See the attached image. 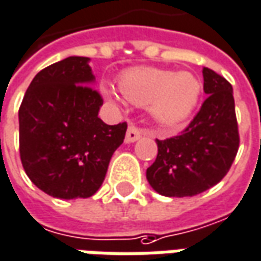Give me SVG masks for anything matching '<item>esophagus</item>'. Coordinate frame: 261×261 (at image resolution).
Listing matches in <instances>:
<instances>
[{
  "instance_id": "esophagus-1",
  "label": "esophagus",
  "mask_w": 261,
  "mask_h": 261,
  "mask_svg": "<svg viewBox=\"0 0 261 261\" xmlns=\"http://www.w3.org/2000/svg\"><path fill=\"white\" fill-rule=\"evenodd\" d=\"M140 138H142V132L138 127L134 126V125H130V126L127 127L126 136H125V142L126 143H134L136 140H139Z\"/></svg>"
}]
</instances>
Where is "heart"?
<instances>
[{"label": "heart", "instance_id": "obj_1", "mask_svg": "<svg viewBox=\"0 0 261 261\" xmlns=\"http://www.w3.org/2000/svg\"><path fill=\"white\" fill-rule=\"evenodd\" d=\"M119 90L129 102L149 107L156 123L173 127L184 123L197 110L202 84L187 71L132 67L119 77ZM102 94L111 99H118V92L110 84L102 86Z\"/></svg>", "mask_w": 261, "mask_h": 261}]
</instances>
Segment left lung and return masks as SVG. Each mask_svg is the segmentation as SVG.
Returning <instances> with one entry per match:
<instances>
[{"label": "left lung", "mask_w": 261, "mask_h": 261, "mask_svg": "<svg viewBox=\"0 0 261 261\" xmlns=\"http://www.w3.org/2000/svg\"><path fill=\"white\" fill-rule=\"evenodd\" d=\"M208 98L181 135L157 142V157L146 170L150 187L164 197H193L222 180L239 149L233 88L204 67Z\"/></svg>", "instance_id": "1"}]
</instances>
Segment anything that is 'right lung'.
Returning <instances> with one entry per match:
<instances>
[{
    "label": "right lung",
    "instance_id": "obj_1",
    "mask_svg": "<svg viewBox=\"0 0 261 261\" xmlns=\"http://www.w3.org/2000/svg\"><path fill=\"white\" fill-rule=\"evenodd\" d=\"M94 84L90 57L70 56L35 75L19 108L22 166L55 198L97 193L125 139V122L107 125L98 118L102 98Z\"/></svg>",
    "mask_w": 261,
    "mask_h": 261
}]
</instances>
